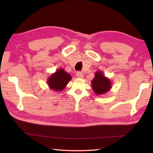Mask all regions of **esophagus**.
<instances>
[{"mask_svg": "<svg viewBox=\"0 0 153 153\" xmlns=\"http://www.w3.org/2000/svg\"><path fill=\"white\" fill-rule=\"evenodd\" d=\"M76 76L78 77V78H82V77H83V74H82V72L77 71V72L76 73Z\"/></svg>", "mask_w": 153, "mask_h": 153, "instance_id": "esophagus-1", "label": "esophagus"}]
</instances>
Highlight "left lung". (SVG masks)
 I'll list each match as a JSON object with an SVG mask.
<instances>
[{
  "label": "left lung",
  "instance_id": "obj_1",
  "mask_svg": "<svg viewBox=\"0 0 153 153\" xmlns=\"http://www.w3.org/2000/svg\"><path fill=\"white\" fill-rule=\"evenodd\" d=\"M92 88L96 95H104L112 88V82L108 77L105 76L101 71H97L91 81Z\"/></svg>",
  "mask_w": 153,
  "mask_h": 153
}]
</instances>
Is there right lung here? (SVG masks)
<instances>
[{"mask_svg":"<svg viewBox=\"0 0 153 153\" xmlns=\"http://www.w3.org/2000/svg\"><path fill=\"white\" fill-rule=\"evenodd\" d=\"M71 79V76L70 74L64 71L63 68H59L48 77L47 84L51 89L55 91H62Z\"/></svg>","mask_w":153,"mask_h":153,"instance_id":"obj_1","label":"right lung"}]
</instances>
